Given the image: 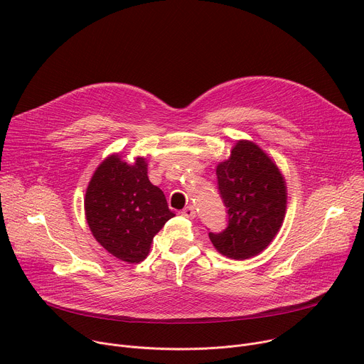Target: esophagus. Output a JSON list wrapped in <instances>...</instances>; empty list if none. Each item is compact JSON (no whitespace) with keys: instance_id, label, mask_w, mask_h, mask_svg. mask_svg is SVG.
I'll return each mask as SVG.
<instances>
[{"instance_id":"obj_1","label":"esophagus","mask_w":364,"mask_h":364,"mask_svg":"<svg viewBox=\"0 0 364 364\" xmlns=\"http://www.w3.org/2000/svg\"><path fill=\"white\" fill-rule=\"evenodd\" d=\"M181 215H183L184 218H187V219H194V218H196V209H194V206H187V208H184V209L181 210Z\"/></svg>"}]
</instances>
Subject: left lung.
I'll list each match as a JSON object with an SVG mask.
<instances>
[{
	"label": "left lung",
	"instance_id": "obj_1",
	"mask_svg": "<svg viewBox=\"0 0 364 364\" xmlns=\"http://www.w3.org/2000/svg\"><path fill=\"white\" fill-rule=\"evenodd\" d=\"M220 197L228 208V226L209 232L213 247L234 259L266 250L283 225L287 188L276 162L251 141H237L228 159L216 167Z\"/></svg>",
	"mask_w": 364,
	"mask_h": 364
}]
</instances>
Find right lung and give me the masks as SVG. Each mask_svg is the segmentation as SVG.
<instances>
[{
  "label": "right lung",
  "mask_w": 364,
  "mask_h": 364,
  "mask_svg": "<svg viewBox=\"0 0 364 364\" xmlns=\"http://www.w3.org/2000/svg\"><path fill=\"white\" fill-rule=\"evenodd\" d=\"M84 210L95 241L126 262L144 261L154 237L176 216L162 190L149 181L145 158L127 164L120 154L109 155L95 168Z\"/></svg>",
  "instance_id": "add662e5"
}]
</instances>
